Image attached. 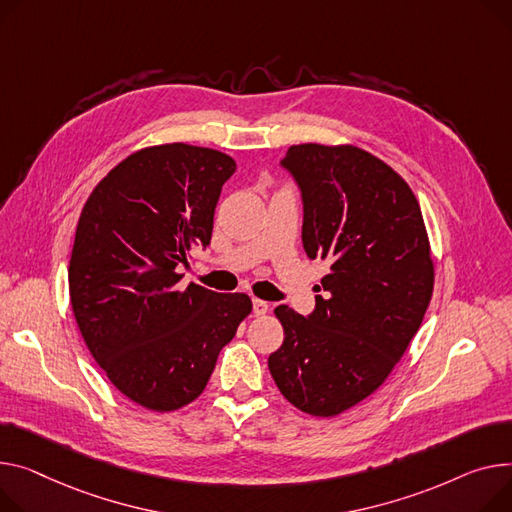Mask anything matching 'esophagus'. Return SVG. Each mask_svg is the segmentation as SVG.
Masks as SVG:
<instances>
[{"mask_svg":"<svg viewBox=\"0 0 512 512\" xmlns=\"http://www.w3.org/2000/svg\"><path fill=\"white\" fill-rule=\"evenodd\" d=\"M269 311V304L265 300H259V298H253V313L259 317V315H265Z\"/></svg>","mask_w":512,"mask_h":512,"instance_id":"obj_1","label":"esophagus"}]
</instances>
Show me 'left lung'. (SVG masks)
Here are the masks:
<instances>
[{"mask_svg": "<svg viewBox=\"0 0 512 512\" xmlns=\"http://www.w3.org/2000/svg\"><path fill=\"white\" fill-rule=\"evenodd\" d=\"M302 195V245L329 263L309 317L276 309L269 356L282 395L331 418L377 391L422 325L434 265L420 203L395 170L356 146L300 144L280 162Z\"/></svg>", "mask_w": 512, "mask_h": 512, "instance_id": "left-lung-1", "label": "left lung"}]
</instances>
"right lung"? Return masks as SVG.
<instances>
[{"label":"right lung","mask_w":512,"mask_h":512,"mask_svg":"<svg viewBox=\"0 0 512 512\" xmlns=\"http://www.w3.org/2000/svg\"><path fill=\"white\" fill-rule=\"evenodd\" d=\"M234 170L212 148L152 146L119 162L84 203L67 269L74 317L109 381L146 410L197 399L253 309L241 292L177 290L179 265L212 241Z\"/></svg>","instance_id":"obj_1"}]
</instances>
